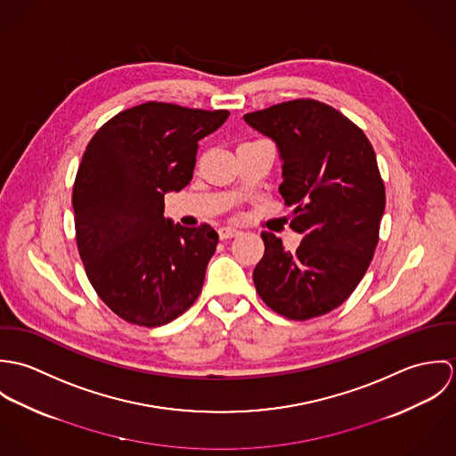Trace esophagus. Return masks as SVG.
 <instances>
[{"mask_svg": "<svg viewBox=\"0 0 456 456\" xmlns=\"http://www.w3.org/2000/svg\"><path fill=\"white\" fill-rule=\"evenodd\" d=\"M239 233H240V232L235 230V228H221V230H219V239H221V240L233 239V237H237Z\"/></svg>", "mask_w": 456, "mask_h": 456, "instance_id": "34e87169", "label": "esophagus"}]
</instances>
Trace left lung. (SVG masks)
Segmentation results:
<instances>
[{
	"instance_id": "8db88e82",
	"label": "left lung",
	"mask_w": 456,
	"mask_h": 456,
	"mask_svg": "<svg viewBox=\"0 0 456 456\" xmlns=\"http://www.w3.org/2000/svg\"><path fill=\"white\" fill-rule=\"evenodd\" d=\"M244 119L275 140L284 161L279 193L293 207L291 230L304 237L289 253L273 233H261L256 291L288 320L328 314L351 297L379 242L387 193L372 143L342 112L311 98Z\"/></svg>"
}]
</instances>
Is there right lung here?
<instances>
[{
	"label": "right lung",
	"instance_id": "1",
	"mask_svg": "<svg viewBox=\"0 0 456 456\" xmlns=\"http://www.w3.org/2000/svg\"><path fill=\"white\" fill-rule=\"evenodd\" d=\"M228 116L147 102L109 119L86 147L71 195L78 255L98 297L131 325H167L201 293L219 235L167 219L165 193L190 184L198 140Z\"/></svg>",
	"mask_w": 456,
	"mask_h": 456
}]
</instances>
